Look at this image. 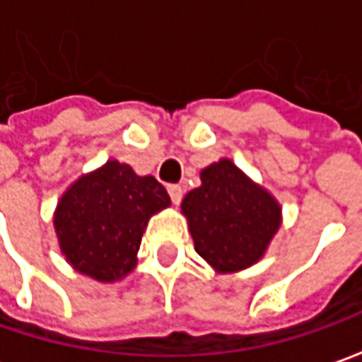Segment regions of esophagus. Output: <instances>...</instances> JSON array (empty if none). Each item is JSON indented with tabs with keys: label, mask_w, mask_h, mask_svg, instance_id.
Masks as SVG:
<instances>
[{
	"label": "esophagus",
	"mask_w": 362,
	"mask_h": 362,
	"mask_svg": "<svg viewBox=\"0 0 362 362\" xmlns=\"http://www.w3.org/2000/svg\"><path fill=\"white\" fill-rule=\"evenodd\" d=\"M168 194H170V198H172V204H180L182 202V188L178 186V184H172V186H168Z\"/></svg>",
	"instance_id": "obj_1"
}]
</instances>
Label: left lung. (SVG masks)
<instances>
[{"label": "left lung", "instance_id": "left-lung-1", "mask_svg": "<svg viewBox=\"0 0 362 362\" xmlns=\"http://www.w3.org/2000/svg\"><path fill=\"white\" fill-rule=\"evenodd\" d=\"M200 180L180 206L196 252L218 272L252 267L281 226V204L226 158L202 170Z\"/></svg>", "mask_w": 362, "mask_h": 362}]
</instances>
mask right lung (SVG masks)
<instances>
[{
    "label": "right lung",
    "mask_w": 362,
    "mask_h": 362,
    "mask_svg": "<svg viewBox=\"0 0 362 362\" xmlns=\"http://www.w3.org/2000/svg\"><path fill=\"white\" fill-rule=\"evenodd\" d=\"M168 206V192L154 176H138L128 164L107 160L57 202L54 226L62 255L94 281H119L136 267L150 216Z\"/></svg>",
    "instance_id": "right-lung-1"
}]
</instances>
